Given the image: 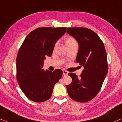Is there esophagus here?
<instances>
[{"label":"esophagus","mask_w":122,"mask_h":122,"mask_svg":"<svg viewBox=\"0 0 122 122\" xmlns=\"http://www.w3.org/2000/svg\"><path fill=\"white\" fill-rule=\"evenodd\" d=\"M62 72H63V76H66V75H67L68 74V72L67 71L63 70L62 71Z\"/></svg>","instance_id":"obj_1"}]
</instances>
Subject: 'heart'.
Masks as SVG:
<instances>
[{"instance_id":"obj_1","label":"heart","mask_w":122,"mask_h":122,"mask_svg":"<svg viewBox=\"0 0 122 122\" xmlns=\"http://www.w3.org/2000/svg\"><path fill=\"white\" fill-rule=\"evenodd\" d=\"M65 44H66V45L67 47H69L71 46H72L74 44L77 43V41H76V40L74 39L73 37H67L66 39H65ZM57 44V43H56L55 45V46H56Z\"/></svg>"}]
</instances>
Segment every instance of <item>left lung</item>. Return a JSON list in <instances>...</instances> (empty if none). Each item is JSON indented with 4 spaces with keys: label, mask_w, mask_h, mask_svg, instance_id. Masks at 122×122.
Listing matches in <instances>:
<instances>
[{
    "label": "left lung",
    "mask_w": 122,
    "mask_h": 122,
    "mask_svg": "<svg viewBox=\"0 0 122 122\" xmlns=\"http://www.w3.org/2000/svg\"><path fill=\"white\" fill-rule=\"evenodd\" d=\"M67 32L78 41L76 61L84 68L80 77L69 73L72 81L66 86L67 92L73 100L86 102L99 93L107 73L106 51L101 39L90 29L72 27L67 28Z\"/></svg>",
    "instance_id": "obj_1"
}]
</instances>
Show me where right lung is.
I'll use <instances>...</instances> for the list:
<instances>
[{
    "label": "right lung",
    "mask_w": 122,
    "mask_h": 122,
    "mask_svg": "<svg viewBox=\"0 0 122 122\" xmlns=\"http://www.w3.org/2000/svg\"><path fill=\"white\" fill-rule=\"evenodd\" d=\"M66 27H40L30 32L23 41L16 58V78L29 99L37 102L48 100L54 86L62 76L57 69L42 68L46 56H51L55 44L65 33Z\"/></svg>",
    "instance_id": "add662e5"
}]
</instances>
